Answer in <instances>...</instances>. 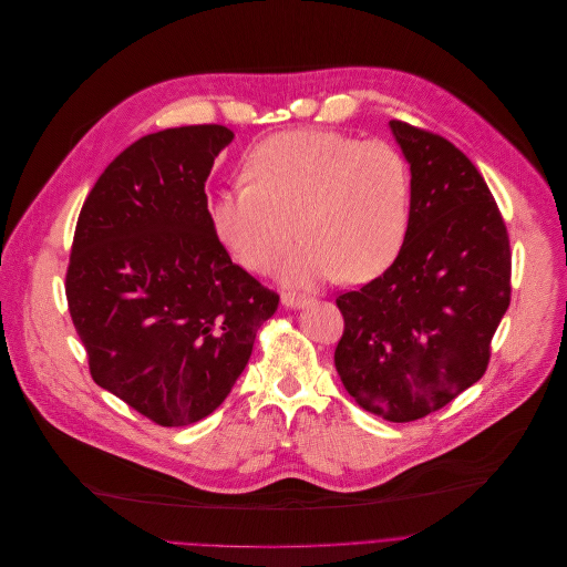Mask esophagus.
Returning <instances> with one entry per match:
<instances>
[{
    "instance_id": "34e87169",
    "label": "esophagus",
    "mask_w": 567,
    "mask_h": 567,
    "mask_svg": "<svg viewBox=\"0 0 567 567\" xmlns=\"http://www.w3.org/2000/svg\"><path fill=\"white\" fill-rule=\"evenodd\" d=\"M312 299L310 297H306V295H290V292H284L281 295V303L286 306V308H303V306H308Z\"/></svg>"
}]
</instances>
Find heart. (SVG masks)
<instances>
[{
    "instance_id": "heart-1",
    "label": "heart",
    "mask_w": 567,
    "mask_h": 567,
    "mask_svg": "<svg viewBox=\"0 0 567 567\" xmlns=\"http://www.w3.org/2000/svg\"><path fill=\"white\" fill-rule=\"evenodd\" d=\"M248 183L218 194V239L257 275L286 259L284 281L315 286L342 275L369 281L400 255L411 220V169L398 147L328 130L277 134L246 161Z\"/></svg>"
}]
</instances>
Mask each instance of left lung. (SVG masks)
Wrapping results in <instances>:
<instances>
[{
  "label": "left lung",
  "instance_id": "1",
  "mask_svg": "<svg viewBox=\"0 0 567 567\" xmlns=\"http://www.w3.org/2000/svg\"><path fill=\"white\" fill-rule=\"evenodd\" d=\"M389 125L411 165L409 233L384 275L334 299L344 315L334 369L364 411L411 422L485 375L509 306L512 252L474 163L437 134Z\"/></svg>",
  "mask_w": 567,
  "mask_h": 567
}]
</instances>
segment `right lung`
Segmentation results:
<instances>
[{"label": "right lung", "mask_w": 567, "mask_h": 567, "mask_svg": "<svg viewBox=\"0 0 567 567\" xmlns=\"http://www.w3.org/2000/svg\"><path fill=\"white\" fill-rule=\"evenodd\" d=\"M235 134L192 125L143 136L89 192L66 301L89 371L161 426L207 417L244 373L279 295L233 264L205 181Z\"/></svg>", "instance_id": "1"}]
</instances>
